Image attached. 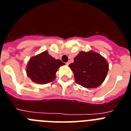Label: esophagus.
<instances>
[{
    "instance_id": "34e87169",
    "label": "esophagus",
    "mask_w": 131,
    "mask_h": 131,
    "mask_svg": "<svg viewBox=\"0 0 131 131\" xmlns=\"http://www.w3.org/2000/svg\"><path fill=\"white\" fill-rule=\"evenodd\" d=\"M69 63H70V62H66V64L67 66H68V65H69Z\"/></svg>"
}]
</instances>
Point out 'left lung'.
Listing matches in <instances>:
<instances>
[{
	"instance_id": "obj_1",
	"label": "left lung",
	"mask_w": 131,
	"mask_h": 131,
	"mask_svg": "<svg viewBox=\"0 0 131 131\" xmlns=\"http://www.w3.org/2000/svg\"><path fill=\"white\" fill-rule=\"evenodd\" d=\"M69 67L73 71L76 83L87 89L100 86L109 69L106 59L93 51L80 52Z\"/></svg>"
}]
</instances>
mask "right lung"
<instances>
[{
  "mask_svg": "<svg viewBox=\"0 0 131 131\" xmlns=\"http://www.w3.org/2000/svg\"><path fill=\"white\" fill-rule=\"evenodd\" d=\"M65 65L60 60L55 58L45 51L30 58L26 72L33 82L38 84H47L54 81L58 68Z\"/></svg>",
  "mask_w": 131,
  "mask_h": 131,
  "instance_id": "add662e5",
  "label": "right lung"
}]
</instances>
